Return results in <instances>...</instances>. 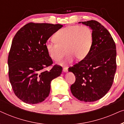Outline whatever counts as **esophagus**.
<instances>
[{
  "instance_id": "34e87169",
  "label": "esophagus",
  "mask_w": 124,
  "mask_h": 124,
  "mask_svg": "<svg viewBox=\"0 0 124 124\" xmlns=\"http://www.w3.org/2000/svg\"><path fill=\"white\" fill-rule=\"evenodd\" d=\"M62 70H63V72H65V73L67 72H68V68H64L63 69H62Z\"/></svg>"
}]
</instances>
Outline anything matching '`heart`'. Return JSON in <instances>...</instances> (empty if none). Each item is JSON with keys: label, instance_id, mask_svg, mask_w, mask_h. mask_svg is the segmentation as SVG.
Instances as JSON below:
<instances>
[{"label": "heart", "instance_id": "obj_1", "mask_svg": "<svg viewBox=\"0 0 124 124\" xmlns=\"http://www.w3.org/2000/svg\"><path fill=\"white\" fill-rule=\"evenodd\" d=\"M54 38L56 42L46 43L47 52L51 58L58 61L65 55L66 50L67 57L60 62L65 64L72 62L74 57L80 61L87 56L93 45V33L87 26L72 25L59 30Z\"/></svg>", "mask_w": 124, "mask_h": 124}]
</instances>
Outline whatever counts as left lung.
<instances>
[{
  "label": "left lung",
  "instance_id": "left-lung-1",
  "mask_svg": "<svg viewBox=\"0 0 124 124\" xmlns=\"http://www.w3.org/2000/svg\"><path fill=\"white\" fill-rule=\"evenodd\" d=\"M78 23L92 30L93 42L87 56L69 68V72L76 77L70 90L79 101L92 102L103 98L112 85L116 70V47L111 34L99 22Z\"/></svg>",
  "mask_w": 124,
  "mask_h": 124
}]
</instances>
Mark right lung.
I'll list each match as a JSON object with an SVG mask.
<instances>
[{
    "instance_id": "right-lung-1",
    "label": "right lung",
    "mask_w": 124,
    "mask_h": 124,
    "mask_svg": "<svg viewBox=\"0 0 124 124\" xmlns=\"http://www.w3.org/2000/svg\"><path fill=\"white\" fill-rule=\"evenodd\" d=\"M63 26L60 24L29 23L17 32L8 55V75L15 94L23 102L37 104L48 97L51 82L60 76L62 67L54 65L46 44Z\"/></svg>"
}]
</instances>
